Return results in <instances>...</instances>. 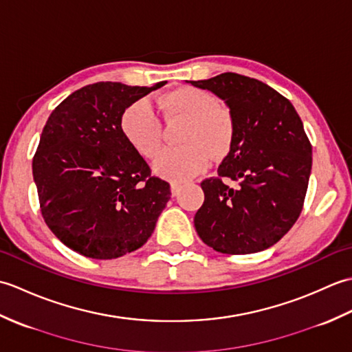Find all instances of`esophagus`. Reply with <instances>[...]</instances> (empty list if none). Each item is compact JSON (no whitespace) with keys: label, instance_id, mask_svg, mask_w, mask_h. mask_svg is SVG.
Wrapping results in <instances>:
<instances>
[{"label":"esophagus","instance_id":"1","mask_svg":"<svg viewBox=\"0 0 352 352\" xmlns=\"http://www.w3.org/2000/svg\"><path fill=\"white\" fill-rule=\"evenodd\" d=\"M180 189H182V183L180 182H172L170 183V193L172 195H177L178 192H180Z\"/></svg>","mask_w":352,"mask_h":352}]
</instances>
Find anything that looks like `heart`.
<instances>
[{"instance_id":"1","label":"heart","mask_w":352,"mask_h":352,"mask_svg":"<svg viewBox=\"0 0 352 352\" xmlns=\"http://www.w3.org/2000/svg\"><path fill=\"white\" fill-rule=\"evenodd\" d=\"M160 107L168 121H186L180 148L163 149L153 169L169 180H188L204 170L210 157H226L234 142L236 124L231 111L219 106L213 94L195 86H182L164 94ZM121 131L130 146L151 159L162 146V124L148 100L131 102L121 115Z\"/></svg>"}]
</instances>
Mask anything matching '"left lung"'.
<instances>
[{
  "label": "left lung",
  "instance_id": "8db88e82",
  "mask_svg": "<svg viewBox=\"0 0 352 352\" xmlns=\"http://www.w3.org/2000/svg\"><path fill=\"white\" fill-rule=\"evenodd\" d=\"M192 86L218 95L234 118L236 134L218 175L201 182L204 204L197 233L222 254H251L276 243L300 218L311 170V144L287 98L234 72ZM226 179L238 183L236 188Z\"/></svg>",
  "mask_w": 352,
  "mask_h": 352
}]
</instances>
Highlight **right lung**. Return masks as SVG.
I'll return each mask as SVG.
<instances>
[{"label":"right lung","mask_w":352,"mask_h":352,"mask_svg":"<svg viewBox=\"0 0 352 352\" xmlns=\"http://www.w3.org/2000/svg\"><path fill=\"white\" fill-rule=\"evenodd\" d=\"M166 85L100 81L52 110L33 157V178L48 228L68 248L96 260L136 251L153 234L170 186L125 140L121 115Z\"/></svg>","instance_id":"add662e5"}]
</instances>
